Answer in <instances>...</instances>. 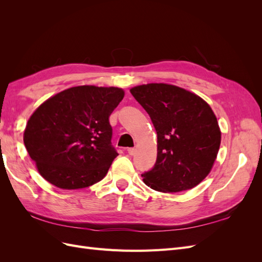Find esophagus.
<instances>
[{
	"label": "esophagus",
	"instance_id": "34e87169",
	"mask_svg": "<svg viewBox=\"0 0 262 262\" xmlns=\"http://www.w3.org/2000/svg\"><path fill=\"white\" fill-rule=\"evenodd\" d=\"M136 152H137L136 148H133V147L128 148V153H129L130 155H134V154H136Z\"/></svg>",
	"mask_w": 262,
	"mask_h": 262
}]
</instances>
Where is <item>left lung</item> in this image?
Instances as JSON below:
<instances>
[{
    "label": "left lung",
    "mask_w": 262,
    "mask_h": 262,
    "mask_svg": "<svg viewBox=\"0 0 262 262\" xmlns=\"http://www.w3.org/2000/svg\"><path fill=\"white\" fill-rule=\"evenodd\" d=\"M157 133V160L142 177L161 192H179L207 177L221 145L216 116L207 101L181 87L149 83L132 87Z\"/></svg>",
    "instance_id": "1"
}]
</instances>
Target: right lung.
<instances>
[{
  "mask_svg": "<svg viewBox=\"0 0 262 262\" xmlns=\"http://www.w3.org/2000/svg\"><path fill=\"white\" fill-rule=\"evenodd\" d=\"M123 97L119 87L82 85L43 101L24 131L38 172L66 190L90 187L104 178L118 156L109 117Z\"/></svg>",
  "mask_w": 262,
  "mask_h": 262,
  "instance_id": "right-lung-1",
  "label": "right lung"
}]
</instances>
